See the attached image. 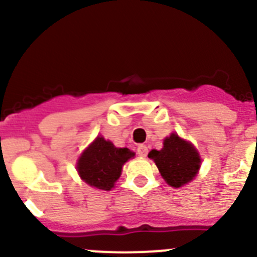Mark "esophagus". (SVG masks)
<instances>
[{"instance_id": "34e87169", "label": "esophagus", "mask_w": 257, "mask_h": 257, "mask_svg": "<svg viewBox=\"0 0 257 257\" xmlns=\"http://www.w3.org/2000/svg\"><path fill=\"white\" fill-rule=\"evenodd\" d=\"M137 153H138L139 157H142V158L147 157V154H148L147 145H139L138 149H137Z\"/></svg>"}]
</instances>
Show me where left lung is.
<instances>
[{"instance_id":"obj_1","label":"left lung","mask_w":257,"mask_h":257,"mask_svg":"<svg viewBox=\"0 0 257 257\" xmlns=\"http://www.w3.org/2000/svg\"><path fill=\"white\" fill-rule=\"evenodd\" d=\"M148 157L154 160L164 180L174 188H180L193 180L201 162L193 144L181 139L178 134L165 138L163 149H153Z\"/></svg>"}]
</instances>
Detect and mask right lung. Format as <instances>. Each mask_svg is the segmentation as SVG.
I'll use <instances>...</instances> for the list:
<instances>
[{
	"mask_svg": "<svg viewBox=\"0 0 257 257\" xmlns=\"http://www.w3.org/2000/svg\"><path fill=\"white\" fill-rule=\"evenodd\" d=\"M132 157L134 153L128 148H115L112 142L98 137L80 155L77 169L88 185L110 190L120 177L124 163Z\"/></svg>",
	"mask_w": 257,
	"mask_h": 257,
	"instance_id": "1",
	"label": "right lung"
}]
</instances>
